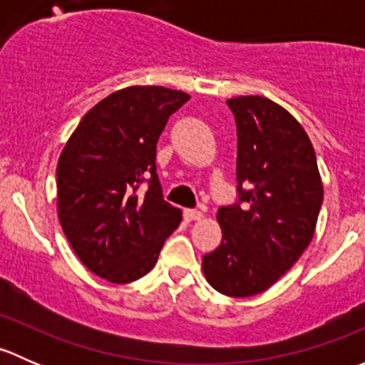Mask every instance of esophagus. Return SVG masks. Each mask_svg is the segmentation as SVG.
Masks as SVG:
<instances>
[{
    "mask_svg": "<svg viewBox=\"0 0 365 365\" xmlns=\"http://www.w3.org/2000/svg\"><path fill=\"white\" fill-rule=\"evenodd\" d=\"M183 217H185V220H201L203 219V213L200 212V210H194V208H187L183 210Z\"/></svg>",
    "mask_w": 365,
    "mask_h": 365,
    "instance_id": "34e87169",
    "label": "esophagus"
}]
</instances>
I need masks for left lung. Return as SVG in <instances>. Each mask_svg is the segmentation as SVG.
<instances>
[{
	"instance_id": "obj_1",
	"label": "left lung",
	"mask_w": 365,
	"mask_h": 365,
	"mask_svg": "<svg viewBox=\"0 0 365 365\" xmlns=\"http://www.w3.org/2000/svg\"><path fill=\"white\" fill-rule=\"evenodd\" d=\"M238 135V201L217 220L222 242L203 274L227 297H252L277 282L314 237L323 183L312 143L284 108L259 95L226 102Z\"/></svg>"
}]
</instances>
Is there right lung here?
I'll return each mask as SVG.
<instances>
[{"instance_id":"right-lung-1","label":"right lung","mask_w":365,"mask_h":365,"mask_svg":"<svg viewBox=\"0 0 365 365\" xmlns=\"http://www.w3.org/2000/svg\"><path fill=\"white\" fill-rule=\"evenodd\" d=\"M189 95L164 86H128L83 116L56 168L58 217L81 263L127 284L155 267L182 212L164 201L157 141ZM143 182L145 196L138 194Z\"/></svg>"}]
</instances>
